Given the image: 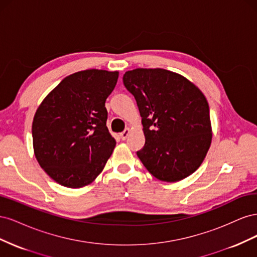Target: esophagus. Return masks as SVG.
<instances>
[{
    "instance_id": "1",
    "label": "esophagus",
    "mask_w": 257,
    "mask_h": 257,
    "mask_svg": "<svg viewBox=\"0 0 257 257\" xmlns=\"http://www.w3.org/2000/svg\"><path fill=\"white\" fill-rule=\"evenodd\" d=\"M130 134H131V128H126V130H124L122 133L120 134V137H121L122 141H125Z\"/></svg>"
}]
</instances>
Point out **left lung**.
<instances>
[{
  "label": "left lung",
  "instance_id": "obj_1",
  "mask_svg": "<svg viewBox=\"0 0 257 257\" xmlns=\"http://www.w3.org/2000/svg\"><path fill=\"white\" fill-rule=\"evenodd\" d=\"M142 115L146 144L137 157L161 181L177 182L201 165L211 145L207 98L185 77L163 68L123 75Z\"/></svg>",
  "mask_w": 257,
  "mask_h": 257
}]
</instances>
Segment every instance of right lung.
Listing matches in <instances>:
<instances>
[{"label":"right lung","mask_w":257,"mask_h":257,"mask_svg":"<svg viewBox=\"0 0 257 257\" xmlns=\"http://www.w3.org/2000/svg\"><path fill=\"white\" fill-rule=\"evenodd\" d=\"M119 72L85 69L69 75L44 98L32 123L40 166L71 189L90 184L102 173L115 147L106 126V98Z\"/></svg>","instance_id":"add662e5"}]
</instances>
